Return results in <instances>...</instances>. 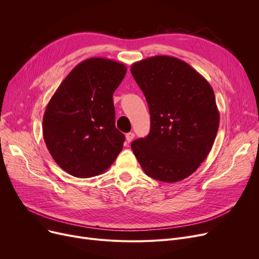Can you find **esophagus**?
<instances>
[{
	"label": "esophagus",
	"instance_id": "34e87169",
	"mask_svg": "<svg viewBox=\"0 0 259 259\" xmlns=\"http://www.w3.org/2000/svg\"><path fill=\"white\" fill-rule=\"evenodd\" d=\"M134 139V133L133 132H129L126 134V142L127 143H131Z\"/></svg>",
	"mask_w": 259,
	"mask_h": 259
}]
</instances>
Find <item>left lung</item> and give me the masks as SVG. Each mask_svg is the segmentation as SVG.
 I'll use <instances>...</instances> for the list:
<instances>
[{
    "instance_id": "1",
    "label": "left lung",
    "mask_w": 259,
    "mask_h": 259,
    "mask_svg": "<svg viewBox=\"0 0 259 259\" xmlns=\"http://www.w3.org/2000/svg\"><path fill=\"white\" fill-rule=\"evenodd\" d=\"M131 73L145 94L150 133L132 142L144 172L165 182L194 173L214 144L220 112L208 80L186 62L156 56L134 63Z\"/></svg>"
}]
</instances>
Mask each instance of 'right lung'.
Masks as SVG:
<instances>
[{
	"label": "right lung",
	"mask_w": 259,
	"mask_h": 259,
	"mask_svg": "<svg viewBox=\"0 0 259 259\" xmlns=\"http://www.w3.org/2000/svg\"><path fill=\"white\" fill-rule=\"evenodd\" d=\"M127 72L118 62L90 58L77 64L50 99L43 137L57 164L79 179L104 173L121 151L113 93Z\"/></svg>",
	"instance_id": "right-lung-1"
}]
</instances>
